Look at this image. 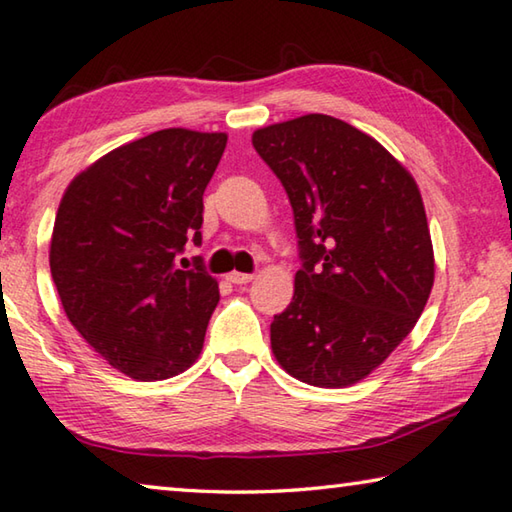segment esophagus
Here are the masks:
<instances>
[{
    "instance_id": "esophagus-1",
    "label": "esophagus",
    "mask_w": 512,
    "mask_h": 512,
    "mask_svg": "<svg viewBox=\"0 0 512 512\" xmlns=\"http://www.w3.org/2000/svg\"><path fill=\"white\" fill-rule=\"evenodd\" d=\"M253 278H255L253 273H239V271L227 273V280H230L232 285H248V282H253Z\"/></svg>"
}]
</instances>
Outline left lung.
<instances>
[{
  "instance_id": "obj_1",
  "label": "left lung",
  "mask_w": 512,
  "mask_h": 512,
  "mask_svg": "<svg viewBox=\"0 0 512 512\" xmlns=\"http://www.w3.org/2000/svg\"><path fill=\"white\" fill-rule=\"evenodd\" d=\"M253 145L285 186L303 259L271 323L275 360L300 383L351 387L410 335L431 296L419 186L376 139L323 113L255 129Z\"/></svg>"
}]
</instances>
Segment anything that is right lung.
Segmentation results:
<instances>
[{"label": "right lung", "mask_w": 512, "mask_h": 512, "mask_svg": "<svg viewBox=\"0 0 512 512\" xmlns=\"http://www.w3.org/2000/svg\"><path fill=\"white\" fill-rule=\"evenodd\" d=\"M227 134L159 129L93 161L56 212L50 269L63 312L84 342L125 376L173 378L198 360L221 294L196 266L202 193Z\"/></svg>", "instance_id": "obj_1"}]
</instances>
